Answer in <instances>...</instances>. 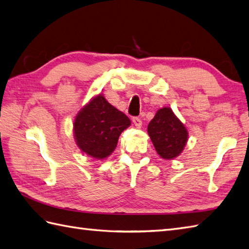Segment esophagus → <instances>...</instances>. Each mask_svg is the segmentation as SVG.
Wrapping results in <instances>:
<instances>
[{
  "instance_id": "1",
  "label": "esophagus",
  "mask_w": 249,
  "mask_h": 249,
  "mask_svg": "<svg viewBox=\"0 0 249 249\" xmlns=\"http://www.w3.org/2000/svg\"><path fill=\"white\" fill-rule=\"evenodd\" d=\"M133 123H134V125L136 126L137 128H140L141 126H142V121H141V119L140 118H133Z\"/></svg>"
}]
</instances>
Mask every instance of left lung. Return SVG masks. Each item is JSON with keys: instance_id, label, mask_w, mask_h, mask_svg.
<instances>
[{"instance_id": "1", "label": "left lung", "mask_w": 249, "mask_h": 249, "mask_svg": "<svg viewBox=\"0 0 249 249\" xmlns=\"http://www.w3.org/2000/svg\"><path fill=\"white\" fill-rule=\"evenodd\" d=\"M147 133L161 158L173 160L181 154L188 140V133L170 108H161L147 126Z\"/></svg>"}]
</instances>
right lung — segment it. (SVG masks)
<instances>
[{
	"instance_id": "obj_1",
	"label": "right lung",
	"mask_w": 249,
	"mask_h": 249,
	"mask_svg": "<svg viewBox=\"0 0 249 249\" xmlns=\"http://www.w3.org/2000/svg\"><path fill=\"white\" fill-rule=\"evenodd\" d=\"M129 125L128 116L99 94L79 111L73 122V134L83 153L103 160L114 151L121 133Z\"/></svg>"
}]
</instances>
